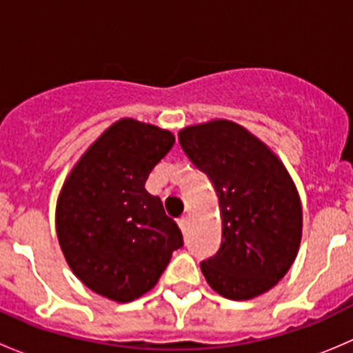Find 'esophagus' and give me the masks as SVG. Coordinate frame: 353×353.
I'll list each match as a JSON object with an SVG mask.
<instances>
[{
  "label": "esophagus",
  "instance_id": "34e87169",
  "mask_svg": "<svg viewBox=\"0 0 353 353\" xmlns=\"http://www.w3.org/2000/svg\"><path fill=\"white\" fill-rule=\"evenodd\" d=\"M188 223H190V219H188L186 215H183V216H179V219H177V225H179V229L183 230V232H186Z\"/></svg>",
  "mask_w": 353,
  "mask_h": 353
}]
</instances>
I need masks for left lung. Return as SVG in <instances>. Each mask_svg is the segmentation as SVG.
<instances>
[{"instance_id":"obj_1","label":"left lung","mask_w":353,"mask_h":353,"mask_svg":"<svg viewBox=\"0 0 353 353\" xmlns=\"http://www.w3.org/2000/svg\"><path fill=\"white\" fill-rule=\"evenodd\" d=\"M179 143L213 183L222 213V244L201 261L220 295L245 301L279 283L297 256L302 208L275 154L230 121L186 128Z\"/></svg>"}]
</instances>
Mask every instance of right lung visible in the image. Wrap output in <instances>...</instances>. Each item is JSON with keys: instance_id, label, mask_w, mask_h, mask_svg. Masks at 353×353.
Masks as SVG:
<instances>
[{"instance_id": "right-lung-1", "label": "right lung", "mask_w": 353, "mask_h": 353, "mask_svg": "<svg viewBox=\"0 0 353 353\" xmlns=\"http://www.w3.org/2000/svg\"><path fill=\"white\" fill-rule=\"evenodd\" d=\"M174 145L172 133L123 119L71 170L56 208L59 245L74 275L95 294L130 302L155 287L183 248L177 223L145 190Z\"/></svg>"}]
</instances>
